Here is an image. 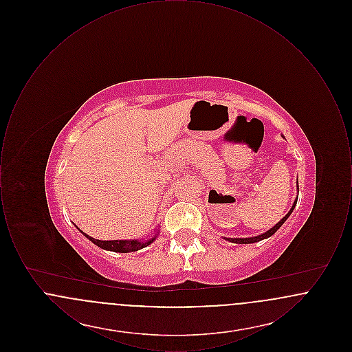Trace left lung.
Here are the masks:
<instances>
[{"mask_svg": "<svg viewBox=\"0 0 352 352\" xmlns=\"http://www.w3.org/2000/svg\"><path fill=\"white\" fill-rule=\"evenodd\" d=\"M284 137V135H283ZM297 188H298V184H297ZM297 199H298V197L296 198V201L293 203V206H292V208H290V211L285 215L284 218L281 219L274 227H272L269 231H267L265 234H258V236H253V237H224L226 240H228V241H231V243H236V244H252V243H257V241H261V240H264V239H268L270 237L272 234H276L277 232V230L284 224L285 221H286V219L290 217V214L293 212V210H294V207H296V204H297Z\"/></svg>", "mask_w": 352, "mask_h": 352, "instance_id": "1", "label": "left lung"}]
</instances>
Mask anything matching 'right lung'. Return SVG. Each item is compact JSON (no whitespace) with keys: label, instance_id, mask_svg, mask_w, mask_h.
I'll list each match as a JSON object with an SVG mask.
<instances>
[{"label":"right lung","instance_id":"1","mask_svg":"<svg viewBox=\"0 0 352 352\" xmlns=\"http://www.w3.org/2000/svg\"><path fill=\"white\" fill-rule=\"evenodd\" d=\"M79 231H80V230H79ZM80 232H82L88 240H91L94 244H96L98 247H100L102 250L120 252V253L140 251V250H142V248H145V247H148L149 244H151V243L155 240L157 234H158V232H157L155 236H153L151 239L142 240V241H141V240H109V241H108V240H98V239H94V237L84 234L83 231H80Z\"/></svg>","mask_w":352,"mask_h":352}]
</instances>
